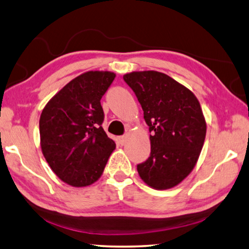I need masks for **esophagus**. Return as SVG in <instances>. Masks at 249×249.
I'll list each match as a JSON object with an SVG mask.
<instances>
[{"instance_id":"obj_1","label":"esophagus","mask_w":249,"mask_h":249,"mask_svg":"<svg viewBox=\"0 0 249 249\" xmlns=\"http://www.w3.org/2000/svg\"><path fill=\"white\" fill-rule=\"evenodd\" d=\"M126 141H127V136H126V135H124V136L119 137V142H120V144L122 146H124L126 144Z\"/></svg>"}]
</instances>
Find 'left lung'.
Wrapping results in <instances>:
<instances>
[{
    "label": "left lung",
    "instance_id": "1",
    "mask_svg": "<svg viewBox=\"0 0 249 249\" xmlns=\"http://www.w3.org/2000/svg\"><path fill=\"white\" fill-rule=\"evenodd\" d=\"M144 111L151 133L150 156L137 165L138 175L156 190L178 185L199 159L206 122L196 96L182 84L154 70L123 75Z\"/></svg>",
    "mask_w": 249,
    "mask_h": 249
}]
</instances>
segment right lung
<instances>
[{
	"mask_svg": "<svg viewBox=\"0 0 249 249\" xmlns=\"http://www.w3.org/2000/svg\"><path fill=\"white\" fill-rule=\"evenodd\" d=\"M114 78L111 71H87L54 94L40 114L44 157L58 178L72 187L98 181L115 149L102 127L100 102Z\"/></svg>",
	"mask_w": 249,
	"mask_h": 249,
	"instance_id": "obj_1",
	"label": "right lung"
}]
</instances>
